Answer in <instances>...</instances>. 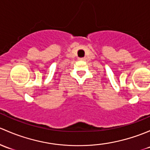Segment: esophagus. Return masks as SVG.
Listing matches in <instances>:
<instances>
[{
  "mask_svg": "<svg viewBox=\"0 0 150 150\" xmlns=\"http://www.w3.org/2000/svg\"><path fill=\"white\" fill-rule=\"evenodd\" d=\"M79 60H80V61H83V60H84V58H79Z\"/></svg>",
  "mask_w": 150,
  "mask_h": 150,
  "instance_id": "34e87169",
  "label": "esophagus"
}]
</instances>
